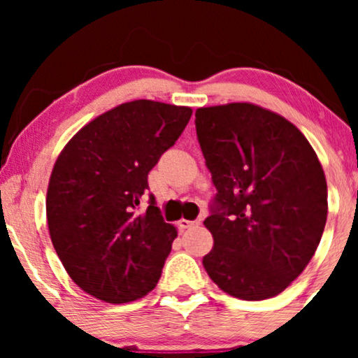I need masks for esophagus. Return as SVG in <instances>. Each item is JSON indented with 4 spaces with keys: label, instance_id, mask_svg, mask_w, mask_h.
Here are the masks:
<instances>
[{
    "label": "esophagus",
    "instance_id": "esophagus-1",
    "mask_svg": "<svg viewBox=\"0 0 358 358\" xmlns=\"http://www.w3.org/2000/svg\"><path fill=\"white\" fill-rule=\"evenodd\" d=\"M195 225H200V219H196V220H187V219L178 220V227L180 229H190V227H195Z\"/></svg>",
    "mask_w": 358,
    "mask_h": 358
}]
</instances>
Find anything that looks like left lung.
<instances>
[{"label":"left lung","instance_id":"1","mask_svg":"<svg viewBox=\"0 0 358 358\" xmlns=\"http://www.w3.org/2000/svg\"><path fill=\"white\" fill-rule=\"evenodd\" d=\"M195 127L217 190L203 268L231 296H276L311 261L327 224L316 153L287 119L248 102L196 109Z\"/></svg>","mask_w":358,"mask_h":358}]
</instances>
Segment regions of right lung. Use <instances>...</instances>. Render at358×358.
<instances>
[{
  "label": "right lung",
  "mask_w": 358,
  "mask_h": 358,
  "mask_svg": "<svg viewBox=\"0 0 358 358\" xmlns=\"http://www.w3.org/2000/svg\"><path fill=\"white\" fill-rule=\"evenodd\" d=\"M190 108L139 99L101 114L64 148L47 192L52 244L69 276L108 303H129L158 285L176 237L146 199L148 173L175 145Z\"/></svg>",
  "instance_id": "1"
}]
</instances>
